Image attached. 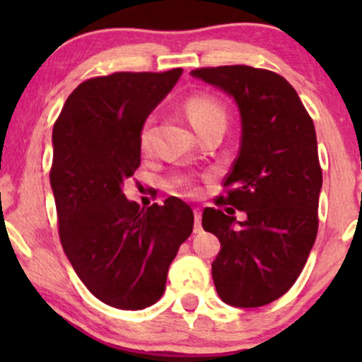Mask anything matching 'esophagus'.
I'll return each mask as SVG.
<instances>
[{
	"label": "esophagus",
	"instance_id": "obj_1",
	"mask_svg": "<svg viewBox=\"0 0 362 362\" xmlns=\"http://www.w3.org/2000/svg\"><path fill=\"white\" fill-rule=\"evenodd\" d=\"M202 227H201V209L199 207H194V232H201Z\"/></svg>",
	"mask_w": 362,
	"mask_h": 362
}]
</instances>
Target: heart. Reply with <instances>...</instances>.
Returning <instances> with one entry per match:
<instances>
[{
  "label": "heart",
  "mask_w": 362,
  "mask_h": 362,
  "mask_svg": "<svg viewBox=\"0 0 362 362\" xmlns=\"http://www.w3.org/2000/svg\"><path fill=\"white\" fill-rule=\"evenodd\" d=\"M186 115L189 118L192 127L197 132L204 130L206 127L212 125V123L224 122L226 123V113L219 103L214 98L206 97V95H192L185 103ZM151 141V123L150 120L145 122V125L141 127L140 132V146L141 150H148ZM173 186H187V181L185 180H175Z\"/></svg>",
  "instance_id": "b5f03b06"
}]
</instances>
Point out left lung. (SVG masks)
I'll return each mask as SVG.
<instances>
[{"mask_svg":"<svg viewBox=\"0 0 362 362\" xmlns=\"http://www.w3.org/2000/svg\"><path fill=\"white\" fill-rule=\"evenodd\" d=\"M191 76L229 93L242 123L239 155L216 204L245 211L246 221L229 216L231 207L202 212L204 230L221 242L216 290L232 306L269 305L298 279L318 234L323 175L313 120L295 88L267 69L201 67Z\"/></svg>","mask_w":362,"mask_h":362,"instance_id":"8db88e82","label":"left lung"}]
</instances>
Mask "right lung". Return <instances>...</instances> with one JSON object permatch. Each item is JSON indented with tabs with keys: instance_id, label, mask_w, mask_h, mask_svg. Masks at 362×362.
Segmentation results:
<instances>
[{
	"instance_id": "add662e5",
	"label": "right lung",
	"mask_w": 362,
	"mask_h": 362,
	"mask_svg": "<svg viewBox=\"0 0 362 362\" xmlns=\"http://www.w3.org/2000/svg\"><path fill=\"white\" fill-rule=\"evenodd\" d=\"M182 69L115 72L77 86L52 130L51 187L61 244L88 291L120 310L161 298L194 214L181 199L143 209L122 187L140 166V132Z\"/></svg>"
}]
</instances>
